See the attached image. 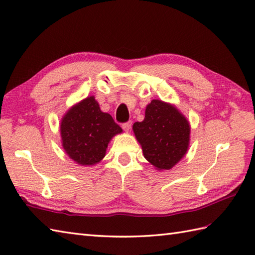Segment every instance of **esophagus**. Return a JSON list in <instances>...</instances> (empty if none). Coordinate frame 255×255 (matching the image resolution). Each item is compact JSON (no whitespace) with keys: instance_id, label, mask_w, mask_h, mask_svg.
<instances>
[{"instance_id":"obj_1","label":"esophagus","mask_w":255,"mask_h":255,"mask_svg":"<svg viewBox=\"0 0 255 255\" xmlns=\"http://www.w3.org/2000/svg\"><path fill=\"white\" fill-rule=\"evenodd\" d=\"M123 129L126 132H129L130 131V129H131V122H128V123H125V124H123Z\"/></svg>"}]
</instances>
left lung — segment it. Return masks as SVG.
<instances>
[{
  "mask_svg": "<svg viewBox=\"0 0 255 255\" xmlns=\"http://www.w3.org/2000/svg\"><path fill=\"white\" fill-rule=\"evenodd\" d=\"M132 130L144 158L156 170H171L186 154L191 125L177 108L161 100L145 107L144 119L133 124Z\"/></svg>",
  "mask_w": 255,
  "mask_h": 255,
  "instance_id": "left-lung-1",
  "label": "left lung"
}]
</instances>
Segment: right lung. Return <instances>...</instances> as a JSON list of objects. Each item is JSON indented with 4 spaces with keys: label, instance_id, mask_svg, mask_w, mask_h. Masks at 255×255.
Segmentation results:
<instances>
[{
    "label": "right lung",
    "instance_id": "add662e5",
    "mask_svg": "<svg viewBox=\"0 0 255 255\" xmlns=\"http://www.w3.org/2000/svg\"><path fill=\"white\" fill-rule=\"evenodd\" d=\"M123 129L108 113L101 111L94 96L70 107L61 118V143L70 159L82 166L101 162L113 137Z\"/></svg>",
    "mask_w": 255,
    "mask_h": 255
}]
</instances>
